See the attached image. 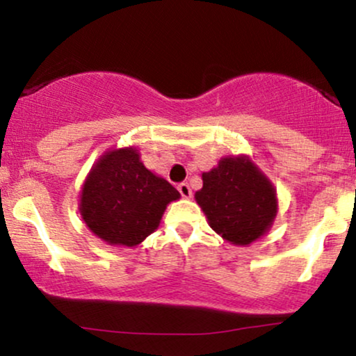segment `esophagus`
<instances>
[{"instance_id":"esophagus-1","label":"esophagus","mask_w":356,"mask_h":356,"mask_svg":"<svg viewBox=\"0 0 356 356\" xmlns=\"http://www.w3.org/2000/svg\"><path fill=\"white\" fill-rule=\"evenodd\" d=\"M178 191L183 198H191V188L188 183H179L178 185Z\"/></svg>"}]
</instances>
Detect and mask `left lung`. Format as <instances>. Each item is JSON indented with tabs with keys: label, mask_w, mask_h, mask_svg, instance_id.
Listing matches in <instances>:
<instances>
[{
	"label": "left lung",
	"mask_w": 356,
	"mask_h": 356,
	"mask_svg": "<svg viewBox=\"0 0 356 356\" xmlns=\"http://www.w3.org/2000/svg\"><path fill=\"white\" fill-rule=\"evenodd\" d=\"M210 227L233 245L260 238L277 215V193L248 158H223L195 195Z\"/></svg>",
	"instance_id": "left-lung-1"
}]
</instances>
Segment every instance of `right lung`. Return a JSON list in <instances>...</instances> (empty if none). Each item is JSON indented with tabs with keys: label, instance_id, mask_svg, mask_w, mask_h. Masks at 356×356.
<instances>
[{
	"label": "right lung",
	"instance_id": "obj_1",
	"mask_svg": "<svg viewBox=\"0 0 356 356\" xmlns=\"http://www.w3.org/2000/svg\"><path fill=\"white\" fill-rule=\"evenodd\" d=\"M179 193L154 177L133 148L106 153L90 171L81 193V216L110 245L136 246L160 225L166 204Z\"/></svg>",
	"mask_w": 356,
	"mask_h": 356
}]
</instances>
